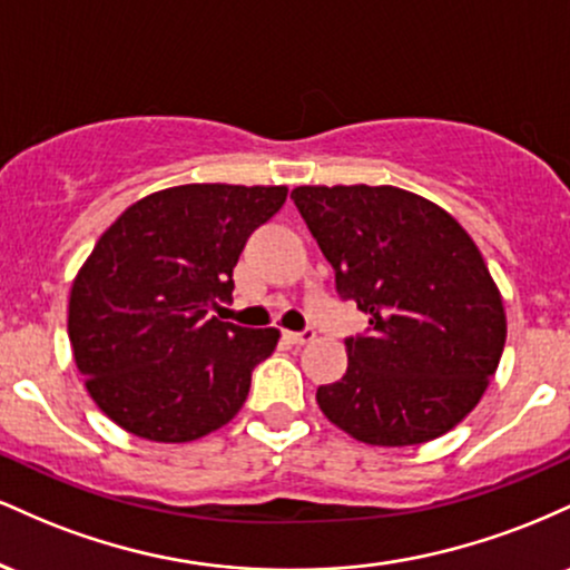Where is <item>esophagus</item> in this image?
<instances>
[{"instance_id":"esophagus-1","label":"esophagus","mask_w":570,"mask_h":570,"mask_svg":"<svg viewBox=\"0 0 570 570\" xmlns=\"http://www.w3.org/2000/svg\"><path fill=\"white\" fill-rule=\"evenodd\" d=\"M284 337L289 340L292 345H305V343H311L313 337H316V332H313V330H303V332H284Z\"/></svg>"}]
</instances>
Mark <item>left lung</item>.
Segmentation results:
<instances>
[{
	"label": "left lung",
	"instance_id": "obj_1",
	"mask_svg": "<svg viewBox=\"0 0 570 570\" xmlns=\"http://www.w3.org/2000/svg\"><path fill=\"white\" fill-rule=\"evenodd\" d=\"M335 286L370 316L345 340L348 370L318 407L353 440L404 448L448 434L476 407L507 343V313L469 233L399 187L292 189Z\"/></svg>",
	"mask_w": 570,
	"mask_h": 570
}]
</instances>
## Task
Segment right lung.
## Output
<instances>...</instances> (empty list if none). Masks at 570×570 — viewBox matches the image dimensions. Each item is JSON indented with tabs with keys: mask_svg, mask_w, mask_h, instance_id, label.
<instances>
[{
	"mask_svg": "<svg viewBox=\"0 0 570 570\" xmlns=\"http://www.w3.org/2000/svg\"><path fill=\"white\" fill-rule=\"evenodd\" d=\"M286 187L181 185L128 206L77 273L69 343L98 410L149 442H193L244 407L278 330L208 316Z\"/></svg>",
	"mask_w": 570,
	"mask_h": 570,
	"instance_id": "add662e5",
	"label": "right lung"
}]
</instances>
